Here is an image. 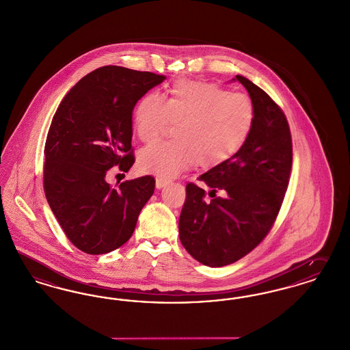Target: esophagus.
Listing matches in <instances>:
<instances>
[{
    "label": "esophagus",
    "mask_w": 350,
    "mask_h": 350,
    "mask_svg": "<svg viewBox=\"0 0 350 350\" xmlns=\"http://www.w3.org/2000/svg\"><path fill=\"white\" fill-rule=\"evenodd\" d=\"M170 183V180H167V179H163V178H157L155 179V187L158 188V189H161V188H163L165 185Z\"/></svg>",
    "instance_id": "34e87169"
}]
</instances>
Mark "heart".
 Listing matches in <instances>:
<instances>
[{"instance_id": "heart-1", "label": "heart", "mask_w": 350, "mask_h": 350, "mask_svg": "<svg viewBox=\"0 0 350 350\" xmlns=\"http://www.w3.org/2000/svg\"><path fill=\"white\" fill-rule=\"evenodd\" d=\"M170 121L176 122L175 139L144 148L139 166L150 174L176 176L191 167H213L242 148L254 124V105L242 93H229L205 81H178L166 101L148 93L134 111L138 138L158 139Z\"/></svg>"}]
</instances>
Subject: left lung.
Returning a JSON list of instances; mask_svg holds the SVG:
<instances>
[{
  "label": "left lung",
  "instance_id": "8db88e82",
  "mask_svg": "<svg viewBox=\"0 0 350 350\" xmlns=\"http://www.w3.org/2000/svg\"><path fill=\"white\" fill-rule=\"evenodd\" d=\"M254 105V124L245 145L226 162L199 176L212 198L187 184L179 219L185 250L209 267L230 265L250 253L275 221L290 180L293 142L287 120L271 97L237 75ZM219 193V196L215 193Z\"/></svg>",
  "mask_w": 350,
  "mask_h": 350
}]
</instances>
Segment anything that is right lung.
<instances>
[{"instance_id": "obj_1", "label": "right lung", "mask_w": 350, "mask_h": 350, "mask_svg": "<svg viewBox=\"0 0 350 350\" xmlns=\"http://www.w3.org/2000/svg\"><path fill=\"white\" fill-rule=\"evenodd\" d=\"M166 76L105 66L84 76L60 103L49 129L43 183L66 236L87 254H105L131 237L155 180L141 176L111 188L107 174L128 172L131 114Z\"/></svg>"}]
</instances>
